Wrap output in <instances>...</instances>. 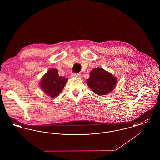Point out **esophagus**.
I'll return each mask as SVG.
<instances>
[{"instance_id": "34e87169", "label": "esophagus", "mask_w": 160, "mask_h": 160, "mask_svg": "<svg viewBox=\"0 0 160 160\" xmlns=\"http://www.w3.org/2000/svg\"><path fill=\"white\" fill-rule=\"evenodd\" d=\"M71 76L72 77H81V74L80 73H76V72H74L72 74Z\"/></svg>"}]
</instances>
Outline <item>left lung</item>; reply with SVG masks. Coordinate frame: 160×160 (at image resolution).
Wrapping results in <instances>:
<instances>
[{
	"label": "left lung",
	"instance_id": "obj_1",
	"mask_svg": "<svg viewBox=\"0 0 160 160\" xmlns=\"http://www.w3.org/2000/svg\"><path fill=\"white\" fill-rule=\"evenodd\" d=\"M116 78L110 72L102 68L92 70L90 77L86 83L92 91L99 95H104L113 89L116 84Z\"/></svg>",
	"mask_w": 160,
	"mask_h": 160
}]
</instances>
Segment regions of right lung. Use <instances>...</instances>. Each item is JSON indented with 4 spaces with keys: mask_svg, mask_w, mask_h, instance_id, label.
Returning a JSON list of instances; mask_svg holds the SVG:
<instances>
[{
    "mask_svg": "<svg viewBox=\"0 0 160 160\" xmlns=\"http://www.w3.org/2000/svg\"><path fill=\"white\" fill-rule=\"evenodd\" d=\"M67 81V78L59 76L56 69H51L41 80V87L47 95L54 98L60 94Z\"/></svg>",
    "mask_w": 160,
    "mask_h": 160,
    "instance_id": "obj_1",
    "label": "right lung"
}]
</instances>
